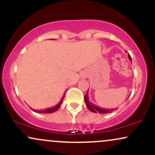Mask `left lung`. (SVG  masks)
<instances>
[{
  "instance_id": "obj_1",
  "label": "left lung",
  "mask_w": 155,
  "mask_h": 155,
  "mask_svg": "<svg viewBox=\"0 0 155 155\" xmlns=\"http://www.w3.org/2000/svg\"><path fill=\"white\" fill-rule=\"evenodd\" d=\"M128 58L129 60H131V57L128 55ZM84 101H85V104H86L87 107L90 111H91L92 112H94V113H100V114H107V113H111L114 110H117V108H111V109H108V108H101L98 107V106H95V104H93L92 103H91L89 100V97H88V91L87 92V94L84 96Z\"/></svg>"
}]
</instances>
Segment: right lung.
Wrapping results in <instances>:
<instances>
[{
  "mask_svg": "<svg viewBox=\"0 0 155 155\" xmlns=\"http://www.w3.org/2000/svg\"><path fill=\"white\" fill-rule=\"evenodd\" d=\"M65 92H66V91H65ZM65 92L64 93L63 97H62V99L60 100L59 104H58V105H56L55 106H53V107L49 108H47V109H44V110H40V111H35V110L33 109V108H32V110H33V111L37 112V113H41V114H51V113H53V112L58 111V108L60 107V105H61L62 103L63 102V99H64V97H65Z\"/></svg>",
  "mask_w": 155,
  "mask_h": 155,
  "instance_id": "obj_1",
  "label": "right lung"
}]
</instances>
